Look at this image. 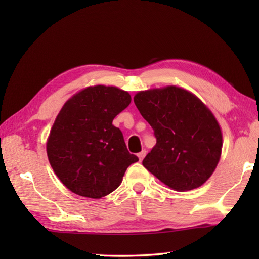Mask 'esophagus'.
Instances as JSON below:
<instances>
[{"label":"esophagus","instance_id":"34e87169","mask_svg":"<svg viewBox=\"0 0 259 259\" xmlns=\"http://www.w3.org/2000/svg\"><path fill=\"white\" fill-rule=\"evenodd\" d=\"M145 155H146V151H145V150H143L142 152H139V153H138V157H139V160L142 161V160L144 159V157H145Z\"/></svg>","mask_w":259,"mask_h":259}]
</instances>
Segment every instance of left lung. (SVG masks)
I'll return each instance as SVG.
<instances>
[{"mask_svg": "<svg viewBox=\"0 0 259 259\" xmlns=\"http://www.w3.org/2000/svg\"><path fill=\"white\" fill-rule=\"evenodd\" d=\"M134 102L156 138V145L143 160L148 171L179 192L207 182L223 145L221 128L207 106L177 87L140 91Z\"/></svg>", "mask_w": 259, "mask_h": 259, "instance_id": "obj_1", "label": "left lung"}]
</instances>
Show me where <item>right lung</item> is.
I'll use <instances>...</instances> for the list:
<instances>
[{"label": "right lung", "mask_w": 259, "mask_h": 259, "mask_svg": "<svg viewBox=\"0 0 259 259\" xmlns=\"http://www.w3.org/2000/svg\"><path fill=\"white\" fill-rule=\"evenodd\" d=\"M130 95L115 87H89L64 105L47 143L49 162L69 191L99 199L120 186L138 161L112 122L129 106Z\"/></svg>", "instance_id": "1"}]
</instances>
